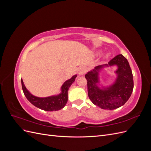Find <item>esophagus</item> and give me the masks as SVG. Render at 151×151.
<instances>
[{"label": "esophagus", "instance_id": "1", "mask_svg": "<svg viewBox=\"0 0 151 151\" xmlns=\"http://www.w3.org/2000/svg\"><path fill=\"white\" fill-rule=\"evenodd\" d=\"M86 68L84 67H80L79 70H78L79 75H84L86 73Z\"/></svg>", "mask_w": 151, "mask_h": 151}]
</instances>
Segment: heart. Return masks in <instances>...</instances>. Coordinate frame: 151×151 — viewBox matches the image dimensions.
<instances>
[{
  "label": "heart",
  "mask_w": 151,
  "mask_h": 151,
  "mask_svg": "<svg viewBox=\"0 0 151 151\" xmlns=\"http://www.w3.org/2000/svg\"><path fill=\"white\" fill-rule=\"evenodd\" d=\"M107 56H108V55H107Z\"/></svg>",
  "instance_id": "obj_1"
}]
</instances>
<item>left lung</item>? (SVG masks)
I'll return each instance as SVG.
<instances>
[{"mask_svg":"<svg viewBox=\"0 0 151 151\" xmlns=\"http://www.w3.org/2000/svg\"><path fill=\"white\" fill-rule=\"evenodd\" d=\"M108 65H117L118 77L115 83L107 89H100L96 85L98 83V70L103 65L96 67L93 71L86 74L85 77L88 96L93 103L102 109H114L122 106L130 98L134 89L133 75L129 62L122 54L112 58Z\"/></svg>","mask_w":151,"mask_h":151,"instance_id":"8db88e82","label":"left lung"}]
</instances>
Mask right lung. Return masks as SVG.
<instances>
[{"label": "right lung", "instance_id": "right-lung-1", "mask_svg": "<svg viewBox=\"0 0 151 151\" xmlns=\"http://www.w3.org/2000/svg\"><path fill=\"white\" fill-rule=\"evenodd\" d=\"M77 75L73 76L71 79L65 81L62 87V93L57 96H51L48 98H38L34 96L26 89L21 79L22 89L26 98L34 106L43 110L52 111H57L65 106L68 100V90L71 84L74 83Z\"/></svg>", "mask_w": 151, "mask_h": 151}]
</instances>
